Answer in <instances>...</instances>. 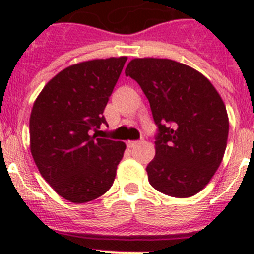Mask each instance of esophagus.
<instances>
[{
	"instance_id": "obj_1",
	"label": "esophagus",
	"mask_w": 254,
	"mask_h": 254,
	"mask_svg": "<svg viewBox=\"0 0 254 254\" xmlns=\"http://www.w3.org/2000/svg\"><path fill=\"white\" fill-rule=\"evenodd\" d=\"M138 142H140V141H127V146H128L129 149H132V147L136 146Z\"/></svg>"
}]
</instances>
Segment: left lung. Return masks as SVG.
<instances>
[{
	"mask_svg": "<svg viewBox=\"0 0 254 254\" xmlns=\"http://www.w3.org/2000/svg\"><path fill=\"white\" fill-rule=\"evenodd\" d=\"M125 72L138 82L159 127L146 168L150 185L177 198L194 196L225 154L229 118L221 96L199 71L169 58H133Z\"/></svg>",
	"mask_w": 254,
	"mask_h": 254,
	"instance_id": "1",
	"label": "left lung"
}]
</instances>
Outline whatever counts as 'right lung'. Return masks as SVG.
I'll return each instance as SVG.
<instances>
[{
    "label": "right lung",
    "mask_w": 254,
    "mask_h": 254,
    "mask_svg": "<svg viewBox=\"0 0 254 254\" xmlns=\"http://www.w3.org/2000/svg\"><path fill=\"white\" fill-rule=\"evenodd\" d=\"M127 57L66 67L37 96L29 121L30 151L47 183L73 203L103 196L113 185L126 143L98 138L103 112Z\"/></svg>",
    "instance_id": "obj_1"
}]
</instances>
